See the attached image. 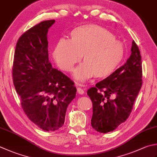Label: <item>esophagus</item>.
<instances>
[{
	"label": "esophagus",
	"instance_id": "1",
	"mask_svg": "<svg viewBox=\"0 0 157 157\" xmlns=\"http://www.w3.org/2000/svg\"><path fill=\"white\" fill-rule=\"evenodd\" d=\"M77 92L79 94H83L84 93V90L80 87H78L77 88Z\"/></svg>",
	"mask_w": 157,
	"mask_h": 157
}]
</instances>
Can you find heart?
I'll use <instances>...</instances> for the list:
<instances>
[{
	"instance_id": "b5f03b06",
	"label": "heart",
	"mask_w": 157,
	"mask_h": 157,
	"mask_svg": "<svg viewBox=\"0 0 157 157\" xmlns=\"http://www.w3.org/2000/svg\"><path fill=\"white\" fill-rule=\"evenodd\" d=\"M71 39L61 38L55 44L52 57L60 69L71 71L82 58L73 76L79 82L92 78L108 76L117 68L124 56V47L105 28L87 24L73 29Z\"/></svg>"
}]
</instances>
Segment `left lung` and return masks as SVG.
<instances>
[{
	"mask_svg": "<svg viewBox=\"0 0 157 157\" xmlns=\"http://www.w3.org/2000/svg\"><path fill=\"white\" fill-rule=\"evenodd\" d=\"M142 78L140 52L133 41L131 54L124 65L87 91L93 102L91 126L95 131L108 133L126 121L142 87Z\"/></svg>",
	"mask_w": 157,
	"mask_h": 157,
	"instance_id": "obj_1",
	"label": "left lung"
}]
</instances>
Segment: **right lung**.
<instances>
[{
	"instance_id": "1",
	"label": "right lung",
	"mask_w": 157,
	"mask_h": 157,
	"mask_svg": "<svg viewBox=\"0 0 157 157\" xmlns=\"http://www.w3.org/2000/svg\"><path fill=\"white\" fill-rule=\"evenodd\" d=\"M54 22L43 21L21 35L12 69L13 85L24 113L45 131L63 127L67 107L76 94L73 82L49 61L47 34Z\"/></svg>"
}]
</instances>
